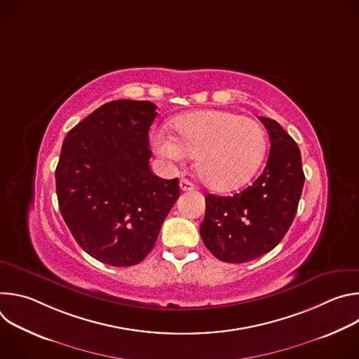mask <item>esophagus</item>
Listing matches in <instances>:
<instances>
[{
    "instance_id": "1",
    "label": "esophagus",
    "mask_w": 359,
    "mask_h": 359,
    "mask_svg": "<svg viewBox=\"0 0 359 359\" xmlns=\"http://www.w3.org/2000/svg\"><path fill=\"white\" fill-rule=\"evenodd\" d=\"M179 186H180V190H182V191H190V190H193V189H194L193 183H191V182H189L187 179H180Z\"/></svg>"
}]
</instances>
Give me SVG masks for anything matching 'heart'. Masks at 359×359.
I'll return each mask as SVG.
<instances>
[{"label": "heart", "mask_w": 359, "mask_h": 359, "mask_svg": "<svg viewBox=\"0 0 359 359\" xmlns=\"http://www.w3.org/2000/svg\"><path fill=\"white\" fill-rule=\"evenodd\" d=\"M177 137L166 129L151 136L153 149L169 165L196 156L198 177L217 191L244 186L259 170L267 149L263 126L229 111H198L173 123Z\"/></svg>", "instance_id": "b5f03b06"}]
</instances>
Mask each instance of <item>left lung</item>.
I'll return each instance as SVG.
<instances>
[{"instance_id":"left-lung-1","label":"left lung","mask_w":359,"mask_h":359,"mask_svg":"<svg viewBox=\"0 0 359 359\" xmlns=\"http://www.w3.org/2000/svg\"><path fill=\"white\" fill-rule=\"evenodd\" d=\"M270 136L263 173L233 196H206L200 236L210 252L226 263H245L271 251L288 231L304 186L301 153L278 122L259 118Z\"/></svg>"}]
</instances>
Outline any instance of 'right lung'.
<instances>
[{"mask_svg": "<svg viewBox=\"0 0 359 359\" xmlns=\"http://www.w3.org/2000/svg\"><path fill=\"white\" fill-rule=\"evenodd\" d=\"M156 108L149 100H112L64 139L55 170L60 210L76 243L100 263H140L179 198L177 177L165 180L149 166Z\"/></svg>", "mask_w": 359, "mask_h": 359, "instance_id": "obj_1", "label": "right lung"}]
</instances>
